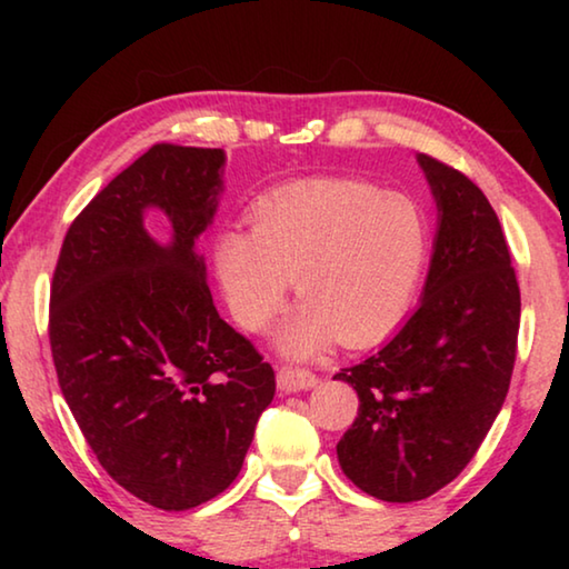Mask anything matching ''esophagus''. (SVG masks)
Returning a JSON list of instances; mask_svg holds the SVG:
<instances>
[{
	"instance_id": "1",
	"label": "esophagus",
	"mask_w": 569,
	"mask_h": 569,
	"mask_svg": "<svg viewBox=\"0 0 569 569\" xmlns=\"http://www.w3.org/2000/svg\"><path fill=\"white\" fill-rule=\"evenodd\" d=\"M319 383V377L306 369H293V366H286V369L278 371V389L283 393L291 391H308Z\"/></svg>"
}]
</instances>
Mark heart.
<instances>
[{
	"label": "heart",
	"mask_w": 569,
	"mask_h": 569,
	"mask_svg": "<svg viewBox=\"0 0 569 569\" xmlns=\"http://www.w3.org/2000/svg\"><path fill=\"white\" fill-rule=\"evenodd\" d=\"M431 228L401 192L359 180H308L258 200L250 233L216 240V273L236 323L263 331L296 281V308L276 336L291 359L339 341L369 346L409 313L427 266Z\"/></svg>",
	"instance_id": "obj_1"
}]
</instances>
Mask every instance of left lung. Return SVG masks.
I'll return each mask as SVG.
<instances>
[{
    "instance_id": "obj_1",
    "label": "left lung",
    "mask_w": 569,
    "mask_h": 569,
    "mask_svg": "<svg viewBox=\"0 0 569 569\" xmlns=\"http://www.w3.org/2000/svg\"><path fill=\"white\" fill-rule=\"evenodd\" d=\"M437 200L419 308L369 359L333 379L359 393L336 445L361 492L419 502L459 477L502 409L515 369L519 286L495 208L475 182L417 156Z\"/></svg>"
}]
</instances>
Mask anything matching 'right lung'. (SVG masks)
Here are the masks:
<instances>
[{
    "label": "right lung",
    "mask_w": 569,
    "mask_h": 569,
    "mask_svg": "<svg viewBox=\"0 0 569 569\" xmlns=\"http://www.w3.org/2000/svg\"><path fill=\"white\" fill-rule=\"evenodd\" d=\"M226 152L152 146L64 236L50 296L52 359L102 469L182 512L233 485L276 373L220 319L196 250L223 192ZM160 209L171 240L144 228Z\"/></svg>",
    "instance_id": "obj_1"
}]
</instances>
